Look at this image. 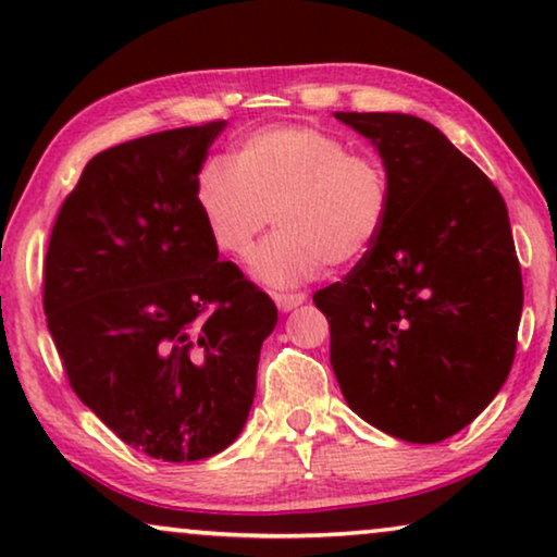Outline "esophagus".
Instances as JSON below:
<instances>
[{"label": "esophagus", "mask_w": 557, "mask_h": 557, "mask_svg": "<svg viewBox=\"0 0 557 557\" xmlns=\"http://www.w3.org/2000/svg\"><path fill=\"white\" fill-rule=\"evenodd\" d=\"M273 301L281 311H294L296 307H301L307 301V294H273Z\"/></svg>", "instance_id": "1"}]
</instances>
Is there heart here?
Wrapping results in <instances>:
<instances>
[{
	"instance_id": "1",
	"label": "heart",
	"mask_w": 557,
	"mask_h": 557,
	"mask_svg": "<svg viewBox=\"0 0 557 557\" xmlns=\"http://www.w3.org/2000/svg\"><path fill=\"white\" fill-rule=\"evenodd\" d=\"M195 205L220 253L246 258L265 225L278 231L253 256L250 273L271 288L299 286L326 263H360L383 233L391 187L375 159L352 154L339 136L314 126L250 134L233 162L208 159Z\"/></svg>"
}]
</instances>
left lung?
<instances>
[{
    "label": "left lung",
    "mask_w": 557,
    "mask_h": 557,
    "mask_svg": "<svg viewBox=\"0 0 557 557\" xmlns=\"http://www.w3.org/2000/svg\"><path fill=\"white\" fill-rule=\"evenodd\" d=\"M383 159L391 210L375 246L319 288L347 406L410 444L469 425L505 385L522 314L507 205L436 126L408 113H345Z\"/></svg>",
    "instance_id": "8db88e82"
}]
</instances>
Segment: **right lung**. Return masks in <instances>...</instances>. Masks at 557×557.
Segmentation results:
<instances>
[{"mask_svg": "<svg viewBox=\"0 0 557 557\" xmlns=\"http://www.w3.org/2000/svg\"><path fill=\"white\" fill-rule=\"evenodd\" d=\"M227 121L96 154L58 212L45 317L75 395L124 444L200 461L240 436L276 304L218 261L195 182Z\"/></svg>", "mask_w": 557, "mask_h": 557, "instance_id": "add662e5", "label": "right lung"}]
</instances>
